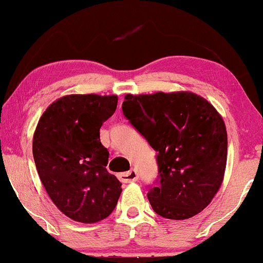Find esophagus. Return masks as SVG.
<instances>
[{
    "mask_svg": "<svg viewBox=\"0 0 263 263\" xmlns=\"http://www.w3.org/2000/svg\"><path fill=\"white\" fill-rule=\"evenodd\" d=\"M119 179H120L122 183L136 182L138 179V174H137V171H135V170H131L128 172H124V174L119 175Z\"/></svg>",
    "mask_w": 263,
    "mask_h": 263,
    "instance_id": "obj_1",
    "label": "esophagus"
}]
</instances>
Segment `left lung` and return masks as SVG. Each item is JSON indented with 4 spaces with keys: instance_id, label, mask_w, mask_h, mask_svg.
Here are the masks:
<instances>
[{
    "instance_id": "8db88e82",
    "label": "left lung",
    "mask_w": 263,
    "mask_h": 263,
    "mask_svg": "<svg viewBox=\"0 0 263 263\" xmlns=\"http://www.w3.org/2000/svg\"><path fill=\"white\" fill-rule=\"evenodd\" d=\"M122 111L158 152V184L147 194L153 210L170 220L204 210L227 164V131L214 105L193 92L128 93Z\"/></svg>"
}]
</instances>
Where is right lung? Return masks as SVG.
<instances>
[{"label": "right lung", "instance_id": "add662e5", "mask_svg": "<svg viewBox=\"0 0 263 263\" xmlns=\"http://www.w3.org/2000/svg\"><path fill=\"white\" fill-rule=\"evenodd\" d=\"M118 96L69 95L46 109L36 126L32 154L43 187L65 216L96 223L111 214L121 183L107 171L109 152L99 129L114 114Z\"/></svg>", "mask_w": 263, "mask_h": 263}]
</instances>
